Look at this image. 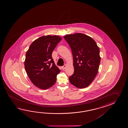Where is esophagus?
Masks as SVG:
<instances>
[{
    "instance_id": "1",
    "label": "esophagus",
    "mask_w": 128,
    "mask_h": 128,
    "mask_svg": "<svg viewBox=\"0 0 128 128\" xmlns=\"http://www.w3.org/2000/svg\"><path fill=\"white\" fill-rule=\"evenodd\" d=\"M66 64L64 65L62 67V69H63V70H64L65 69V68H66Z\"/></svg>"
}]
</instances>
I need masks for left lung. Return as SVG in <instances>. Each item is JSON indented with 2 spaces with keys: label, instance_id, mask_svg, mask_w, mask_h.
I'll return each instance as SVG.
<instances>
[{
  "label": "left lung",
  "instance_id": "8db88e82",
  "mask_svg": "<svg viewBox=\"0 0 128 128\" xmlns=\"http://www.w3.org/2000/svg\"><path fill=\"white\" fill-rule=\"evenodd\" d=\"M70 47L74 72L69 77L71 84L78 88L89 86L98 73L101 57L100 49L95 40L82 33L64 36Z\"/></svg>",
  "mask_w": 128,
  "mask_h": 128
}]
</instances>
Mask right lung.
<instances>
[{
    "label": "right lung",
    "instance_id": "obj_1",
    "mask_svg": "<svg viewBox=\"0 0 128 128\" xmlns=\"http://www.w3.org/2000/svg\"><path fill=\"white\" fill-rule=\"evenodd\" d=\"M61 40L58 36H42L33 42L26 52L24 62L26 72L33 84L41 89L54 86L60 73L52 54Z\"/></svg>",
    "mask_w": 128,
    "mask_h": 128
}]
</instances>
